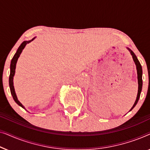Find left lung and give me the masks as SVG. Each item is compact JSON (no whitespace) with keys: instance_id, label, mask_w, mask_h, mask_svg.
Instances as JSON below:
<instances>
[{"instance_id":"8db88e82","label":"left lung","mask_w":150,"mask_h":150,"mask_svg":"<svg viewBox=\"0 0 150 150\" xmlns=\"http://www.w3.org/2000/svg\"><path fill=\"white\" fill-rule=\"evenodd\" d=\"M127 49L129 50V52H130L131 55H132V59H133V61H134V62L135 63V65H136V67H137V79H138V85H139V87H138V93H137V99L135 100V102L134 104V105L132 108H131V109L130 110H132L133 109V108L135 106L137 105V102L139 101V98H140V95H141V90H142V86H143V81H142V74H143V71H142V67H141V65L140 62H139L138 59H137V57L136 55L134 52H132V50H131L130 48H127Z\"/></svg>"}]
</instances>
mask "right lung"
<instances>
[{"label":"right lung","mask_w":150,"mask_h":150,"mask_svg":"<svg viewBox=\"0 0 150 150\" xmlns=\"http://www.w3.org/2000/svg\"><path fill=\"white\" fill-rule=\"evenodd\" d=\"M34 38H33L31 40L29 41H24L21 44V45L19 46V48H18L17 51H16V54H14V56L13 57V59H11V65H10V75H9V87H10V91H11V93L12 95V97H13L14 101H15L16 103H17L18 105L21 106L24 109L26 110V108H24V106L22 105V104L20 103L19 100H18L17 96H16V92H15V89H14V87H13V76L15 75V71H16V63H17V61L18 58H19L20 54H21L22 50L24 48V47L26 46V44H29L30 42H31L33 40H34Z\"/></svg>","instance_id":"add662e5"}]
</instances>
